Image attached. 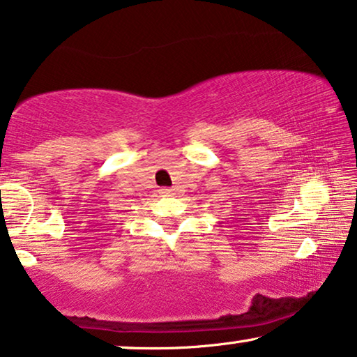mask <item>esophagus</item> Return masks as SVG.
I'll use <instances>...</instances> for the list:
<instances>
[{"instance_id": "obj_1", "label": "esophagus", "mask_w": 357, "mask_h": 357, "mask_svg": "<svg viewBox=\"0 0 357 357\" xmlns=\"http://www.w3.org/2000/svg\"><path fill=\"white\" fill-rule=\"evenodd\" d=\"M158 194H160V195H172L173 190L163 188V189H158Z\"/></svg>"}]
</instances>
